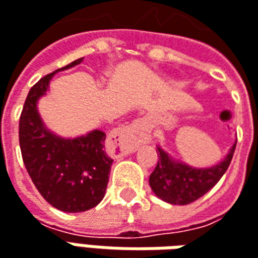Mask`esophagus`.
<instances>
[{"label":"esophagus","instance_id":"34e87169","mask_svg":"<svg viewBox=\"0 0 258 258\" xmlns=\"http://www.w3.org/2000/svg\"><path fill=\"white\" fill-rule=\"evenodd\" d=\"M120 137L127 138V141H130V144H133V145L147 141L149 137V123L145 118H138L131 125L125 127L120 133Z\"/></svg>","mask_w":258,"mask_h":258}]
</instances>
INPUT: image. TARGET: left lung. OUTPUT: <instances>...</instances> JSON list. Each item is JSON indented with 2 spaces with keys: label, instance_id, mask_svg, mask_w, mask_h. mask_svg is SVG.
Wrapping results in <instances>:
<instances>
[{
  "label": "left lung",
  "instance_id": "1",
  "mask_svg": "<svg viewBox=\"0 0 258 258\" xmlns=\"http://www.w3.org/2000/svg\"><path fill=\"white\" fill-rule=\"evenodd\" d=\"M236 144L230 148L229 155L210 169L192 167L173 162L166 152L158 148V165L149 176V185L163 201L174 205H185L203 197L217 184L228 170L235 154Z\"/></svg>",
  "mask_w": 258,
  "mask_h": 258
}]
</instances>
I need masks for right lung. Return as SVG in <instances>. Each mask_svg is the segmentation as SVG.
Returning <instances> with one entry per match:
<instances>
[{"label":"right lung","instance_id":"1","mask_svg":"<svg viewBox=\"0 0 258 258\" xmlns=\"http://www.w3.org/2000/svg\"><path fill=\"white\" fill-rule=\"evenodd\" d=\"M82 60L78 58L57 71ZM55 73L43 77L30 88L19 117V145L25 167L41 197L57 210L84 212L96 207L104 197L113 159L104 151L103 131L62 140L43 127L36 102L47 91Z\"/></svg>","mask_w":258,"mask_h":258}]
</instances>
